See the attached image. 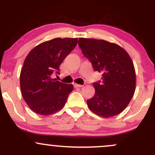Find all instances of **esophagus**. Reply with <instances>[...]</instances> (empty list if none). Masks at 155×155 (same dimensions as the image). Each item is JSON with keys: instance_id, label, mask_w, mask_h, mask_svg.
<instances>
[{"instance_id": "1", "label": "esophagus", "mask_w": 155, "mask_h": 155, "mask_svg": "<svg viewBox=\"0 0 155 155\" xmlns=\"http://www.w3.org/2000/svg\"><path fill=\"white\" fill-rule=\"evenodd\" d=\"M74 87H82L83 85L78 84H74Z\"/></svg>"}]
</instances>
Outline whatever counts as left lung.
<instances>
[{
	"label": "left lung",
	"instance_id": "8db88e82",
	"mask_svg": "<svg viewBox=\"0 0 155 155\" xmlns=\"http://www.w3.org/2000/svg\"><path fill=\"white\" fill-rule=\"evenodd\" d=\"M79 45L94 70L103 72L102 81L93 84L95 95L87 101L89 108L104 118L116 116L125 109L136 90L131 58L120 46L105 40L80 38Z\"/></svg>",
	"mask_w": 155,
	"mask_h": 155
}]
</instances>
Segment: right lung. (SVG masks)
Instances as JSON below:
<instances>
[{
	"label": "right lung",
	"mask_w": 155,
	"mask_h": 155,
	"mask_svg": "<svg viewBox=\"0 0 155 155\" xmlns=\"http://www.w3.org/2000/svg\"><path fill=\"white\" fill-rule=\"evenodd\" d=\"M77 43V38H56L38 44L27 55L21 69L20 89L33 112L48 116L65 106L74 86L57 81L51 74H59V66Z\"/></svg>",
	"instance_id": "obj_1"
}]
</instances>
